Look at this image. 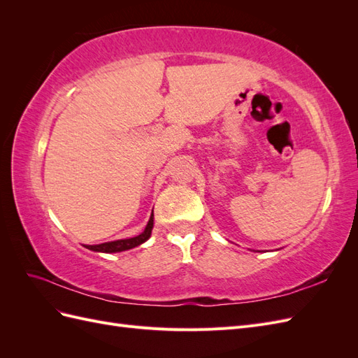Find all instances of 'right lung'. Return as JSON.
<instances>
[{
	"instance_id": "right-lung-1",
	"label": "right lung",
	"mask_w": 358,
	"mask_h": 358,
	"mask_svg": "<svg viewBox=\"0 0 358 358\" xmlns=\"http://www.w3.org/2000/svg\"><path fill=\"white\" fill-rule=\"evenodd\" d=\"M154 227V212L150 215V220L146 225V229L142 234H138L136 237H131V239H121V241H115V242H106L101 245H88L86 248L91 249V251L95 252H122L127 251V249L136 248L138 245H142L143 242H146L150 237V231H152Z\"/></svg>"
}]
</instances>
